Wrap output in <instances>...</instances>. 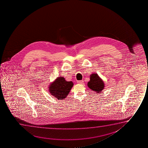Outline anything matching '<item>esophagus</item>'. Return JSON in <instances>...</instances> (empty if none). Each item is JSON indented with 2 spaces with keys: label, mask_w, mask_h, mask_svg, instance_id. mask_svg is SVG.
Listing matches in <instances>:
<instances>
[{
  "label": "esophagus",
  "mask_w": 148,
  "mask_h": 148,
  "mask_svg": "<svg viewBox=\"0 0 148 148\" xmlns=\"http://www.w3.org/2000/svg\"><path fill=\"white\" fill-rule=\"evenodd\" d=\"M77 83L78 84H82L84 83L83 80H80V81H77Z\"/></svg>",
  "instance_id": "esophagus-1"
}]
</instances>
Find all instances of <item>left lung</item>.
Here are the masks:
<instances>
[{
    "instance_id": "1",
    "label": "left lung",
    "mask_w": 148,
    "mask_h": 148,
    "mask_svg": "<svg viewBox=\"0 0 148 148\" xmlns=\"http://www.w3.org/2000/svg\"><path fill=\"white\" fill-rule=\"evenodd\" d=\"M87 86L96 93H101L105 88V83L97 73H92L90 75V80L87 83Z\"/></svg>"
}]
</instances>
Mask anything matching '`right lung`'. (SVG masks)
I'll list each match as a JSON object with an SVG mask.
<instances>
[{"mask_svg": "<svg viewBox=\"0 0 148 148\" xmlns=\"http://www.w3.org/2000/svg\"><path fill=\"white\" fill-rule=\"evenodd\" d=\"M73 85L72 81H66L64 77H57L49 85V92L53 97L63 100L68 95Z\"/></svg>", "mask_w": 148, "mask_h": 148, "instance_id": "right-lung-1", "label": "right lung"}]
</instances>
